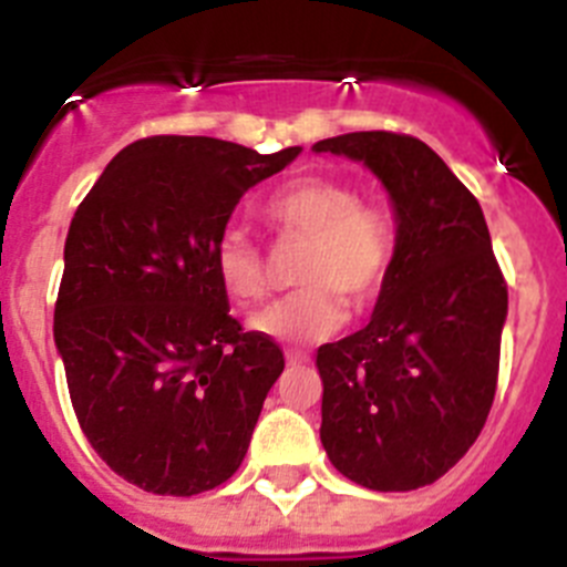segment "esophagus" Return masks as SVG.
Returning <instances> with one entry per match:
<instances>
[{"label":"esophagus","mask_w":567,"mask_h":567,"mask_svg":"<svg viewBox=\"0 0 567 567\" xmlns=\"http://www.w3.org/2000/svg\"><path fill=\"white\" fill-rule=\"evenodd\" d=\"M303 363H309L307 352H287V365H303Z\"/></svg>","instance_id":"obj_1"}]
</instances>
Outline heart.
<instances>
[{
	"label": "heart",
	"instance_id": "b5f03b06",
	"mask_svg": "<svg viewBox=\"0 0 567 567\" xmlns=\"http://www.w3.org/2000/svg\"><path fill=\"white\" fill-rule=\"evenodd\" d=\"M280 240H303L298 292L252 318V329L289 343H315L338 332L346 303L369 307L383 289L394 258L392 218L363 202L352 184L307 175L287 184L260 209ZM213 272L238 307H252L269 289L267 260L240 229L215 240Z\"/></svg>",
	"mask_w": 567,
	"mask_h": 567
}]
</instances>
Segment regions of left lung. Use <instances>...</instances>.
I'll return each mask as SVG.
<instances>
[{
	"label": "left lung",
	"mask_w": 567,
	"mask_h": 567,
	"mask_svg": "<svg viewBox=\"0 0 567 567\" xmlns=\"http://www.w3.org/2000/svg\"><path fill=\"white\" fill-rule=\"evenodd\" d=\"M312 150L363 162L398 221L372 320L318 349L320 443L363 488L432 485L480 437L497 392L508 287L483 209L414 135L369 130Z\"/></svg>",
	"instance_id": "obj_1"
}]
</instances>
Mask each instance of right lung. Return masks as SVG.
I'll list each match as a JSON object with an SVG mask.
<instances>
[{"label":"right lung","mask_w":567,"mask_h":567,"mask_svg":"<svg viewBox=\"0 0 567 567\" xmlns=\"http://www.w3.org/2000/svg\"><path fill=\"white\" fill-rule=\"evenodd\" d=\"M298 153L150 135L115 155L70 221L53 312L70 403L138 488L193 497L247 454L284 352L229 315L213 249L244 193Z\"/></svg>","instance_id":"obj_1"}]
</instances>
